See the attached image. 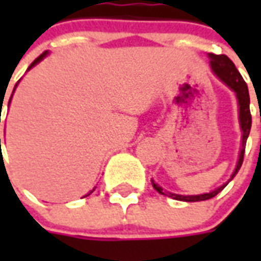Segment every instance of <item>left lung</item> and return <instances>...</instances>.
I'll return each instance as SVG.
<instances>
[{"label":"left lung","mask_w":261,"mask_h":261,"mask_svg":"<svg viewBox=\"0 0 261 261\" xmlns=\"http://www.w3.org/2000/svg\"><path fill=\"white\" fill-rule=\"evenodd\" d=\"M210 57V65H211V69L214 71V74L218 76L219 80L224 82L225 85H228L235 92L236 99H238V106H239V121H241V128H242V148L241 152H239V159H238V164H236V168L233 170V173L230 176L229 180H232L235 175L241 169L242 164H243V155H245V147H246V140L249 137V133H250V127H252V114H250V97H249V91H247V85L245 80L242 78V75L239 74V71L236 69L235 64L230 61L226 56L221 54V56H217V54L210 53L208 54ZM229 180L224 183L222 186H219L218 189H215L213 192L204 193V194H198V196H180V194H173V193H168L166 190H164L162 187L156 185L155 181H152V187L159 193V194H164V196H168L170 198H175V200H179V201H187V202H194V201H204V200H210L218 194L221 190H224V187L229 183Z\"/></svg>","instance_id":"left-lung-1"}]
</instances>
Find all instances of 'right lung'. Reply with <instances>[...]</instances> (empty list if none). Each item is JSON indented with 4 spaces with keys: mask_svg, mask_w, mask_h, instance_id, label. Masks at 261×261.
<instances>
[{
    "mask_svg": "<svg viewBox=\"0 0 261 261\" xmlns=\"http://www.w3.org/2000/svg\"><path fill=\"white\" fill-rule=\"evenodd\" d=\"M46 56H47V51H44V53H43V54H40V56H39V57H37V59L35 60V61H33V63H32L31 65H29V68H28V69H31L32 67H35V65H36L37 63H40V61H42V60L44 59V57H46ZM14 91H15V89H14ZM11 99H12V96H11ZM11 99H9V102H11ZM0 121H1V120H0ZM0 147H1V138H0ZM93 192H95V189L88 193V196H89V194H92V193H93Z\"/></svg>",
    "mask_w": 261,
    "mask_h": 261,
    "instance_id": "add662e5",
    "label": "right lung"
}]
</instances>
